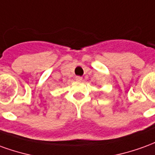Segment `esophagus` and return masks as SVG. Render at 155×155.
<instances>
[{
  "label": "esophagus",
  "instance_id": "esophagus-1",
  "mask_svg": "<svg viewBox=\"0 0 155 155\" xmlns=\"http://www.w3.org/2000/svg\"><path fill=\"white\" fill-rule=\"evenodd\" d=\"M82 79H83V78L81 77V76H75V80L77 81H82Z\"/></svg>",
  "mask_w": 155,
  "mask_h": 155
}]
</instances>
